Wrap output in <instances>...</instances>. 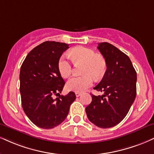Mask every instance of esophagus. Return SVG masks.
<instances>
[{
  "instance_id": "obj_1",
  "label": "esophagus",
  "mask_w": 154,
  "mask_h": 154,
  "mask_svg": "<svg viewBox=\"0 0 154 154\" xmlns=\"http://www.w3.org/2000/svg\"><path fill=\"white\" fill-rule=\"evenodd\" d=\"M75 95L77 97H79V96L81 95V93L80 92H75Z\"/></svg>"
}]
</instances>
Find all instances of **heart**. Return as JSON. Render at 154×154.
<instances>
[{
  "label": "heart",
  "instance_id": "obj_1",
  "mask_svg": "<svg viewBox=\"0 0 154 154\" xmlns=\"http://www.w3.org/2000/svg\"><path fill=\"white\" fill-rule=\"evenodd\" d=\"M68 56L75 65L83 64L81 77H74L66 83V88L70 91L82 92L93 84V77L99 79L104 76L107 70V62L104 57L96 54L94 50L79 46L69 51ZM61 76L67 78L72 73V64L65 57H62L58 62Z\"/></svg>",
  "mask_w": 154,
  "mask_h": 154
}]
</instances>
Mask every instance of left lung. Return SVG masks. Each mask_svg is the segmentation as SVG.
I'll use <instances>...</instances> for the list:
<instances>
[{"instance_id":"left-lung-1","label":"left lung","mask_w":154,"mask_h":154,"mask_svg":"<svg viewBox=\"0 0 154 154\" xmlns=\"http://www.w3.org/2000/svg\"><path fill=\"white\" fill-rule=\"evenodd\" d=\"M97 49L106 60L107 70L94 90L104 95H92L85 111L91 123L108 128L120 123L130 110L136 96L137 74L130 58L117 47L103 42Z\"/></svg>"}]
</instances>
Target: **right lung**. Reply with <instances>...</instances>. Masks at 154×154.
I'll return each mask as SVG.
<instances>
[{"label": "right lung", "instance_id": "obj_1", "mask_svg": "<svg viewBox=\"0 0 154 154\" xmlns=\"http://www.w3.org/2000/svg\"><path fill=\"white\" fill-rule=\"evenodd\" d=\"M69 45L56 42H45L33 49L24 59L20 70L21 104L27 117L36 126L51 129L65 120L75 93L60 95L64 79L58 69L61 56Z\"/></svg>", "mask_w": 154, "mask_h": 154}]
</instances>
